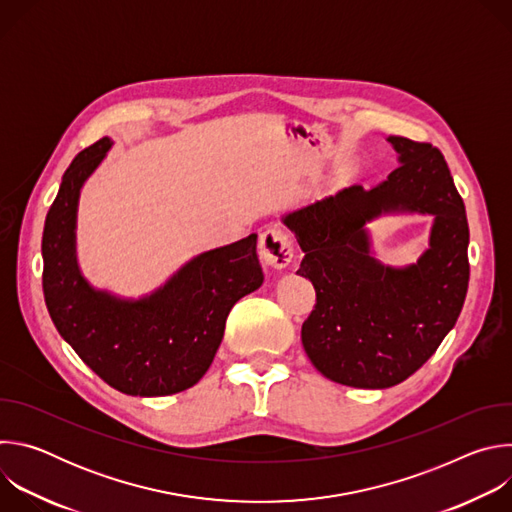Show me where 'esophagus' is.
Returning <instances> with one entry per match:
<instances>
[{
    "label": "esophagus",
    "instance_id": "esophagus-1",
    "mask_svg": "<svg viewBox=\"0 0 512 512\" xmlns=\"http://www.w3.org/2000/svg\"><path fill=\"white\" fill-rule=\"evenodd\" d=\"M259 255L265 265L283 269L294 259V243L283 229H269L261 235Z\"/></svg>",
    "mask_w": 512,
    "mask_h": 512
}]
</instances>
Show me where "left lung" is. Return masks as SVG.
Returning <instances> with one entry per match:
<instances>
[{"mask_svg": "<svg viewBox=\"0 0 512 512\" xmlns=\"http://www.w3.org/2000/svg\"><path fill=\"white\" fill-rule=\"evenodd\" d=\"M399 166L371 190L350 186L283 216L306 253L298 269L316 289L302 344L330 381L387 389L421 369L454 328L468 291V221L442 152L389 135ZM385 211L434 214L417 264L383 266L363 227Z\"/></svg>", "mask_w": 512, "mask_h": 512, "instance_id": "1", "label": "left lung"}]
</instances>
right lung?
Instances as JSON below:
<instances>
[{
	"mask_svg": "<svg viewBox=\"0 0 512 512\" xmlns=\"http://www.w3.org/2000/svg\"><path fill=\"white\" fill-rule=\"evenodd\" d=\"M109 148L103 137L72 160L46 214V308L60 336L107 385L133 397L174 395L204 377L231 308L261 287L257 235L200 253L139 300L91 287L77 263V208Z\"/></svg>",
	"mask_w": 512,
	"mask_h": 512,
	"instance_id": "right-lung-1",
	"label": "right lung"
}]
</instances>
